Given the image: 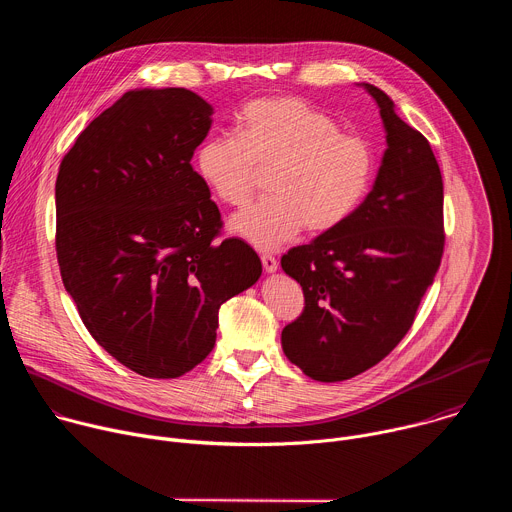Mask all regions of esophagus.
<instances>
[{
	"label": "esophagus",
	"mask_w": 512,
	"mask_h": 512,
	"mask_svg": "<svg viewBox=\"0 0 512 512\" xmlns=\"http://www.w3.org/2000/svg\"><path fill=\"white\" fill-rule=\"evenodd\" d=\"M261 263H263V269H265V273H275L277 271V259L273 257V255H269V253H265V255H261Z\"/></svg>",
	"instance_id": "34e87169"
}]
</instances>
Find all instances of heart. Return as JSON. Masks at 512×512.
I'll list each match as a JSON object with an SVG mask.
<instances>
[{
  "label": "heart",
  "instance_id": "obj_1",
  "mask_svg": "<svg viewBox=\"0 0 512 512\" xmlns=\"http://www.w3.org/2000/svg\"><path fill=\"white\" fill-rule=\"evenodd\" d=\"M198 174L225 204L243 206L259 170L276 168L267 200L231 218V231L259 251L296 239L304 227L328 233L346 223L371 192L377 156L371 141L342 133L336 119L298 97H267L239 115V133L206 139Z\"/></svg>",
  "mask_w": 512,
  "mask_h": 512
}]
</instances>
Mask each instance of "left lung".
Returning a JSON list of instances; mask_svg holds the SVG:
<instances>
[{"label":"left lung","mask_w":512,"mask_h":512,"mask_svg":"<svg viewBox=\"0 0 512 512\" xmlns=\"http://www.w3.org/2000/svg\"><path fill=\"white\" fill-rule=\"evenodd\" d=\"M387 150L373 190L346 223L281 257L306 298L283 328L285 356L322 383L352 379L407 334L444 253V182L429 141L375 85Z\"/></svg>","instance_id":"1"}]
</instances>
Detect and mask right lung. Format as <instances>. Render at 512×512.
<instances>
[{"label":"right lung","mask_w":512,"mask_h":512,"mask_svg":"<svg viewBox=\"0 0 512 512\" xmlns=\"http://www.w3.org/2000/svg\"><path fill=\"white\" fill-rule=\"evenodd\" d=\"M212 107L188 89H133L95 117L56 178L62 283L91 336L127 369L176 379L216 342L218 310L261 277L192 170Z\"/></svg>","instance_id":"right-lung-1"}]
</instances>
